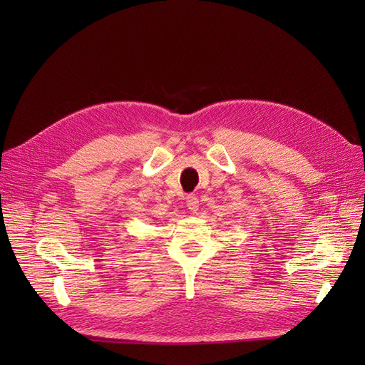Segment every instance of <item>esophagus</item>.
Segmentation results:
<instances>
[{"label":"esophagus","instance_id":"esophagus-1","mask_svg":"<svg viewBox=\"0 0 365 365\" xmlns=\"http://www.w3.org/2000/svg\"><path fill=\"white\" fill-rule=\"evenodd\" d=\"M185 204H187V208H189L192 213H196L197 210H200V200H197V197H196L195 195L187 196Z\"/></svg>","mask_w":365,"mask_h":365}]
</instances>
